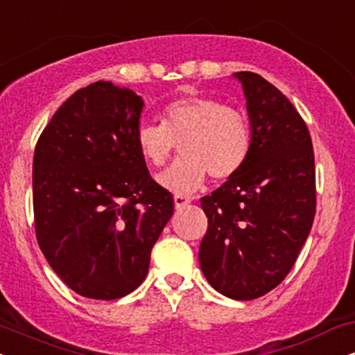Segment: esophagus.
Returning <instances> with one entry per match:
<instances>
[{
	"label": "esophagus",
	"mask_w": 355,
	"mask_h": 355,
	"mask_svg": "<svg viewBox=\"0 0 355 355\" xmlns=\"http://www.w3.org/2000/svg\"><path fill=\"white\" fill-rule=\"evenodd\" d=\"M173 202H175V209L182 210V209H185L187 205H189V203L191 202V198L185 197V195H175Z\"/></svg>",
	"instance_id": "obj_1"
}]
</instances>
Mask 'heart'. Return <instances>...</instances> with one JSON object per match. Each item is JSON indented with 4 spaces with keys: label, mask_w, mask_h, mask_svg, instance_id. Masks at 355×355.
Segmentation results:
<instances>
[{
    "label": "heart",
    "mask_w": 355,
    "mask_h": 355,
    "mask_svg": "<svg viewBox=\"0 0 355 355\" xmlns=\"http://www.w3.org/2000/svg\"><path fill=\"white\" fill-rule=\"evenodd\" d=\"M138 153L148 165L164 166L177 144L182 157L158 177L164 189L177 195L193 193L207 175L222 182L245 165L254 144L250 118L240 108L210 96H183L168 101L160 123L137 128Z\"/></svg>",
    "instance_id": "heart-1"
}]
</instances>
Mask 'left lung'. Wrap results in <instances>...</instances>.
<instances>
[{
  "instance_id": "1",
  "label": "left lung",
  "mask_w": 355,
  "mask_h": 355,
  "mask_svg": "<svg viewBox=\"0 0 355 355\" xmlns=\"http://www.w3.org/2000/svg\"><path fill=\"white\" fill-rule=\"evenodd\" d=\"M242 81L254 144L245 165L200 198L209 218L198 260L220 294L266 295L287 277L315 217L311 133L287 96L252 71Z\"/></svg>"
}]
</instances>
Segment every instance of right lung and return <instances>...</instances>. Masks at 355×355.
<instances>
[{
  "mask_svg": "<svg viewBox=\"0 0 355 355\" xmlns=\"http://www.w3.org/2000/svg\"><path fill=\"white\" fill-rule=\"evenodd\" d=\"M144 101L112 81L81 88L36 141L33 214L38 245L76 294L120 299L145 280L173 197L138 153Z\"/></svg>",
  "mask_w": 355,
  "mask_h": 355,
  "instance_id": "obj_1",
  "label": "right lung"
}]
</instances>
